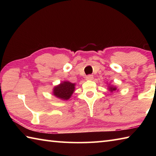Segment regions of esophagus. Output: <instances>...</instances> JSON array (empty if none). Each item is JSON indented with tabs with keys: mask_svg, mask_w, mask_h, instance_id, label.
I'll return each instance as SVG.
<instances>
[{
	"mask_svg": "<svg viewBox=\"0 0 156 156\" xmlns=\"http://www.w3.org/2000/svg\"><path fill=\"white\" fill-rule=\"evenodd\" d=\"M86 79L88 80H91L94 79V76H93V75H88V76H87Z\"/></svg>",
	"mask_w": 156,
	"mask_h": 156,
	"instance_id": "1",
	"label": "esophagus"
}]
</instances>
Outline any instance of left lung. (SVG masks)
<instances>
[{"label":"left lung","mask_w":156,"mask_h":156,"mask_svg":"<svg viewBox=\"0 0 156 156\" xmlns=\"http://www.w3.org/2000/svg\"><path fill=\"white\" fill-rule=\"evenodd\" d=\"M115 90H116L115 87H112V86L109 87V91H115Z\"/></svg>","instance_id":"left-lung-1"}]
</instances>
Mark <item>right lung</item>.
Masks as SVG:
<instances>
[{"label": "right lung", "instance_id": "right-lung-1", "mask_svg": "<svg viewBox=\"0 0 156 156\" xmlns=\"http://www.w3.org/2000/svg\"><path fill=\"white\" fill-rule=\"evenodd\" d=\"M75 89V84L68 81H65L59 85L55 87L54 89V95L62 100H68L73 93Z\"/></svg>", "mask_w": 156, "mask_h": 156}]
</instances>
